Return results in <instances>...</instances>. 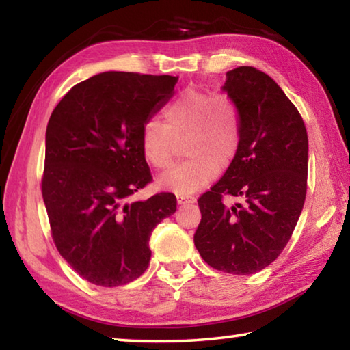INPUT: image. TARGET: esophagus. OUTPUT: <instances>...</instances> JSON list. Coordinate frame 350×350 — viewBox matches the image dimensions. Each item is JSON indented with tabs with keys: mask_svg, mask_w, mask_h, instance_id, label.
<instances>
[{
	"mask_svg": "<svg viewBox=\"0 0 350 350\" xmlns=\"http://www.w3.org/2000/svg\"><path fill=\"white\" fill-rule=\"evenodd\" d=\"M194 202H196V198H193V196H182V194L177 196V204H179V205L194 204Z\"/></svg>",
	"mask_w": 350,
	"mask_h": 350,
	"instance_id": "34e87169",
	"label": "esophagus"
}]
</instances>
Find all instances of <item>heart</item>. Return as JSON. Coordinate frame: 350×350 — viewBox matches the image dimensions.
I'll return each mask as SVG.
<instances>
[{"mask_svg": "<svg viewBox=\"0 0 350 350\" xmlns=\"http://www.w3.org/2000/svg\"><path fill=\"white\" fill-rule=\"evenodd\" d=\"M165 125L148 120L140 131V148L145 161L154 168L171 163L176 140L187 137V154L191 159L177 163L157 179L165 189L182 196L208 185L221 173V165L233 161L241 144V125L234 106L216 94L200 90L183 91L163 111Z\"/></svg>", "mask_w": 350, "mask_h": 350, "instance_id": "1", "label": "heart"}]
</instances>
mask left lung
<instances>
[{
  "label": "left lung",
  "mask_w": 350,
  "mask_h": 350,
  "mask_svg": "<svg viewBox=\"0 0 350 350\" xmlns=\"http://www.w3.org/2000/svg\"><path fill=\"white\" fill-rule=\"evenodd\" d=\"M222 91L238 112L241 144L222 179L198 200L194 245L213 269L252 275L280 256L303 211L309 140L298 109L267 74L228 70ZM224 193L245 204L227 207Z\"/></svg>",
  "instance_id": "left-lung-1"
}]
</instances>
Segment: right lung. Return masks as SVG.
<instances>
[{
  "mask_svg": "<svg viewBox=\"0 0 350 350\" xmlns=\"http://www.w3.org/2000/svg\"><path fill=\"white\" fill-rule=\"evenodd\" d=\"M179 77L103 72L75 85L46 128L41 191L66 262L102 287L128 284L150 265V236L176 196L129 198L151 180L140 131L174 96Z\"/></svg>",
  "mask_w": 350,
  "mask_h": 350,
  "instance_id": "1",
  "label": "right lung"
}]
</instances>
